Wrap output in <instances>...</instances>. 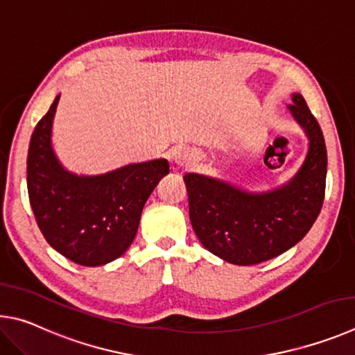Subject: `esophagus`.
Masks as SVG:
<instances>
[{"mask_svg":"<svg viewBox=\"0 0 355 355\" xmlns=\"http://www.w3.org/2000/svg\"><path fill=\"white\" fill-rule=\"evenodd\" d=\"M174 160H176L178 165H190L191 162L195 160V155L190 151H179L176 154V157H174Z\"/></svg>","mask_w":355,"mask_h":355,"instance_id":"esophagus-1","label":"esophagus"}]
</instances>
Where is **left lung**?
Segmentation results:
<instances>
[{
    "label": "left lung",
    "instance_id": "obj_1",
    "mask_svg": "<svg viewBox=\"0 0 355 355\" xmlns=\"http://www.w3.org/2000/svg\"><path fill=\"white\" fill-rule=\"evenodd\" d=\"M306 129L309 154L293 181L276 191L250 195L225 182L185 174L190 221L215 256L234 265H257L304 239L320 215L326 191L327 153L320 123L300 93L288 105Z\"/></svg>",
    "mask_w": 355,
    "mask_h": 355
}]
</instances>
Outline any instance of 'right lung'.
<instances>
[{"label": "right lung", "mask_w": 355, "mask_h": 355, "mask_svg": "<svg viewBox=\"0 0 355 355\" xmlns=\"http://www.w3.org/2000/svg\"><path fill=\"white\" fill-rule=\"evenodd\" d=\"M58 96L37 123L28 151V193L43 237L71 262L99 266L126 252L143 206L170 165L165 159L79 178L59 165L51 149Z\"/></svg>", "instance_id": "add662e5"}]
</instances>
